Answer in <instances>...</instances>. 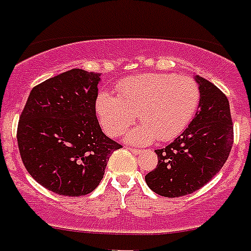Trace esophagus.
Segmentation results:
<instances>
[{
  "instance_id": "1",
  "label": "esophagus",
  "mask_w": 251,
  "mask_h": 251,
  "mask_svg": "<svg viewBox=\"0 0 251 251\" xmlns=\"http://www.w3.org/2000/svg\"><path fill=\"white\" fill-rule=\"evenodd\" d=\"M128 149L131 150L133 154H141V150L140 149H135V148H128Z\"/></svg>"
}]
</instances>
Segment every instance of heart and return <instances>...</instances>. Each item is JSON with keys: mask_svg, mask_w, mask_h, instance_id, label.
<instances>
[{"mask_svg": "<svg viewBox=\"0 0 251 251\" xmlns=\"http://www.w3.org/2000/svg\"><path fill=\"white\" fill-rule=\"evenodd\" d=\"M118 96L100 92L96 110L107 135L122 136L136 119L141 124L127 140L136 145L170 141L185 131L197 113L201 91L188 75L144 74L120 81Z\"/></svg>", "mask_w": 251, "mask_h": 251, "instance_id": "1", "label": "heart"}]
</instances>
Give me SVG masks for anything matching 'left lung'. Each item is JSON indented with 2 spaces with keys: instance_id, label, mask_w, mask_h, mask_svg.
Masks as SVG:
<instances>
[{
  "instance_id": "obj_1",
  "label": "left lung",
  "mask_w": 251,
  "mask_h": 251,
  "mask_svg": "<svg viewBox=\"0 0 251 251\" xmlns=\"http://www.w3.org/2000/svg\"><path fill=\"white\" fill-rule=\"evenodd\" d=\"M201 101L185 131L163 149L158 164L145 176L150 189L168 198L201 189L227 162L233 144L229 102L219 88L196 76Z\"/></svg>"
}]
</instances>
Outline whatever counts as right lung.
<instances>
[{
	"instance_id": "right-lung-1",
	"label": "right lung",
	"mask_w": 251,
	"mask_h": 251,
	"mask_svg": "<svg viewBox=\"0 0 251 251\" xmlns=\"http://www.w3.org/2000/svg\"><path fill=\"white\" fill-rule=\"evenodd\" d=\"M100 74L66 71L36 85L18 123V146L28 174L66 197L93 192L110 155L122 145L102 132L96 116Z\"/></svg>"
}]
</instances>
